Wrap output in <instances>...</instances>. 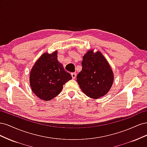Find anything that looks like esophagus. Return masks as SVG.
<instances>
[{"label":"esophagus","instance_id":"esophagus-1","mask_svg":"<svg viewBox=\"0 0 147 147\" xmlns=\"http://www.w3.org/2000/svg\"><path fill=\"white\" fill-rule=\"evenodd\" d=\"M71 75H72V78H73V79H75V78H76V75H77V74H76V73L74 72V73H71Z\"/></svg>","mask_w":147,"mask_h":147}]
</instances>
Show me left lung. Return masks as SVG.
Masks as SVG:
<instances>
[{
	"label": "left lung",
	"instance_id": "obj_1",
	"mask_svg": "<svg viewBox=\"0 0 147 147\" xmlns=\"http://www.w3.org/2000/svg\"><path fill=\"white\" fill-rule=\"evenodd\" d=\"M82 65V70L77 76L81 90L92 99L105 95L112 86L113 74L102 53L89 51L83 56Z\"/></svg>",
	"mask_w": 147,
	"mask_h": 147
}]
</instances>
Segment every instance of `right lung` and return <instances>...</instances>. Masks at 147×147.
<instances>
[{"label": "right lung", "mask_w": 147, "mask_h": 147, "mask_svg": "<svg viewBox=\"0 0 147 147\" xmlns=\"http://www.w3.org/2000/svg\"><path fill=\"white\" fill-rule=\"evenodd\" d=\"M57 51L44 53L30 71V84L34 94L44 100H50L63 90L64 84L72 79L57 59Z\"/></svg>", "instance_id": "1"}]
</instances>
